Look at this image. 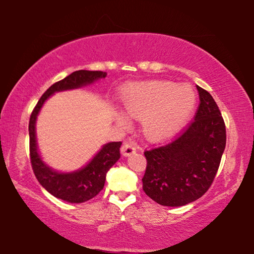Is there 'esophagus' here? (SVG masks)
Listing matches in <instances>:
<instances>
[{"instance_id": "obj_1", "label": "esophagus", "mask_w": 254, "mask_h": 254, "mask_svg": "<svg viewBox=\"0 0 254 254\" xmlns=\"http://www.w3.org/2000/svg\"><path fill=\"white\" fill-rule=\"evenodd\" d=\"M136 151V143L133 141H127L121 147V152L123 156H131Z\"/></svg>"}]
</instances>
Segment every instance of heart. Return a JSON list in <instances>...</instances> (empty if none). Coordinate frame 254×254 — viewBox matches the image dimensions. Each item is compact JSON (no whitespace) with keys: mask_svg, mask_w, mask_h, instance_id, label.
Listing matches in <instances>:
<instances>
[{"mask_svg":"<svg viewBox=\"0 0 254 254\" xmlns=\"http://www.w3.org/2000/svg\"><path fill=\"white\" fill-rule=\"evenodd\" d=\"M126 110L133 117H142L145 134L161 139L175 132L191 113L196 94L189 85L152 80L128 86L122 95ZM120 120H124L120 117Z\"/></svg>","mask_w":254,"mask_h":254,"instance_id":"b5f03b06","label":"heart"}]
</instances>
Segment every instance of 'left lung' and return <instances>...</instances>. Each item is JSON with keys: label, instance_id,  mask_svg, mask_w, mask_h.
<instances>
[{"label": "left lung", "instance_id": "left-lung-1", "mask_svg": "<svg viewBox=\"0 0 254 254\" xmlns=\"http://www.w3.org/2000/svg\"><path fill=\"white\" fill-rule=\"evenodd\" d=\"M194 119L167 143L144 151L143 191L162 206H184L212 186L226 144L225 123L216 102L197 86Z\"/></svg>", "mask_w": 254, "mask_h": 254}]
</instances>
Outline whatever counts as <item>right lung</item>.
Instances as JSON below:
<instances>
[{
    "label": "right lung",
    "instance_id": "1",
    "mask_svg": "<svg viewBox=\"0 0 254 254\" xmlns=\"http://www.w3.org/2000/svg\"><path fill=\"white\" fill-rule=\"evenodd\" d=\"M106 72L76 70L65 78L57 81L47 89L38 101L29 121L30 136V161L38 182L51 195L69 203H84L95 197L105 184L106 173L120 159V147L122 142H110L105 144L93 160L85 168L71 174H59L47 167L38 154L36 143V119L42 104L56 92L77 88L93 83L98 78H104Z\"/></svg>",
    "mask_w": 254,
    "mask_h": 254
}]
</instances>
